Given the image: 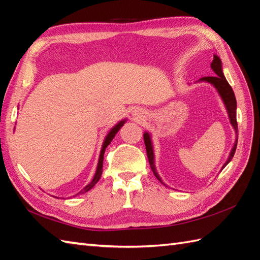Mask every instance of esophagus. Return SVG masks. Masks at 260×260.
<instances>
[{"instance_id":"34e87169","label":"esophagus","mask_w":260,"mask_h":260,"mask_svg":"<svg viewBox=\"0 0 260 260\" xmlns=\"http://www.w3.org/2000/svg\"><path fill=\"white\" fill-rule=\"evenodd\" d=\"M142 114H143L142 110H140V109H136L135 112L133 113V116H134V117H135L136 119H141V118H142V116H143Z\"/></svg>"}]
</instances>
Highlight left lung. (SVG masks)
Returning a JSON list of instances; mask_svg holds the SVG:
<instances>
[{
    "label": "left lung",
    "instance_id": "left-lung-1",
    "mask_svg": "<svg viewBox=\"0 0 260 260\" xmlns=\"http://www.w3.org/2000/svg\"><path fill=\"white\" fill-rule=\"evenodd\" d=\"M211 68L214 71V74L217 76H213V77H203V78L200 79V81H207L210 82V84L213 85L215 87V89L218 90L219 95L221 96L222 101L225 105V108H227V112L229 115V118H230V123L233 125V127L236 131V134L238 133V124H237V116H236V109H237V101H236V97H235V92L233 90V88L228 84L227 79L224 78L223 73H222V64H221V60L218 56H213V60L211 62ZM237 142H238V137H236V142H235V145L233 147V150L230 152V155L229 158L227 159V162L223 164V168L227 165L231 159H233L234 155H235V152H236V147H237ZM144 143H145V147H146V153H147V158H148V162H150L151 165V169L153 171L154 175L156 176L157 180H159L162 182L161 178H159V175L156 172V169H155V164H154V153H153V146H152V142H151V136L150 134L145 132L144 133ZM222 168V169H223Z\"/></svg>",
    "mask_w": 260,
    "mask_h": 260
}]
</instances>
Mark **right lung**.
Listing matches in <instances>:
<instances>
[{"instance_id":"right-lung-1","label":"right lung","mask_w":260,"mask_h":260,"mask_svg":"<svg viewBox=\"0 0 260 260\" xmlns=\"http://www.w3.org/2000/svg\"><path fill=\"white\" fill-rule=\"evenodd\" d=\"M125 121L126 120H121V121H119V123L116 125L115 127H113L112 129H110V132L108 133V135L106 136V139H105V141H104V144H103V147H102V151H101V155H99V161H98V165H97V170H96V173H95V176H93V179H92V181L90 182L89 184L88 185H86L84 189H82L78 194H80V193H85V192H88L89 191L91 187L95 185L97 182L99 181V179H101V176H102V173H103V161H104V154H105V150H106V147L110 144V142L113 141V139L115 137V135H116V133H117V132L120 129V127L123 126L124 124H125Z\"/></svg>"}]
</instances>
